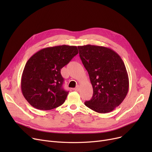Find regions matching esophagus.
<instances>
[{"label": "esophagus", "instance_id": "34e87169", "mask_svg": "<svg viewBox=\"0 0 152 152\" xmlns=\"http://www.w3.org/2000/svg\"><path fill=\"white\" fill-rule=\"evenodd\" d=\"M73 90L75 91H79V86H77L75 87V88L73 89Z\"/></svg>", "mask_w": 152, "mask_h": 152}]
</instances>
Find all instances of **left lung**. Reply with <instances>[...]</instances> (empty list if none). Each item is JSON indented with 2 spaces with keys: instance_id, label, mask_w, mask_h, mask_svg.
I'll use <instances>...</instances> for the list:
<instances>
[{
  "instance_id": "1",
  "label": "left lung",
  "mask_w": 152,
  "mask_h": 152,
  "mask_svg": "<svg viewBox=\"0 0 152 152\" xmlns=\"http://www.w3.org/2000/svg\"><path fill=\"white\" fill-rule=\"evenodd\" d=\"M77 47L93 87V96L85 105L100 113L110 112L121 104L129 90L123 60L110 48L89 44Z\"/></svg>"
}]
</instances>
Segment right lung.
<instances>
[{"label": "right lung", "mask_w": 152, "mask_h": 152, "mask_svg": "<svg viewBox=\"0 0 152 152\" xmlns=\"http://www.w3.org/2000/svg\"><path fill=\"white\" fill-rule=\"evenodd\" d=\"M77 53L76 46L62 45L41 49L28 60L21 88L31 106L49 110L65 102L69 92L63 88L64 79L60 71Z\"/></svg>", "instance_id": "add662e5"}]
</instances>
